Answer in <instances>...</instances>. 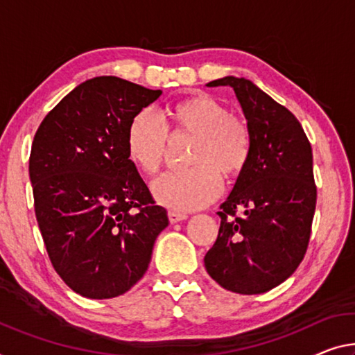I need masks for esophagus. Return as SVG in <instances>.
I'll return each mask as SVG.
<instances>
[{
	"instance_id": "34e87169",
	"label": "esophagus",
	"mask_w": 355,
	"mask_h": 355,
	"mask_svg": "<svg viewBox=\"0 0 355 355\" xmlns=\"http://www.w3.org/2000/svg\"><path fill=\"white\" fill-rule=\"evenodd\" d=\"M168 219H170L171 223H178L187 219V216L182 214V212H176V211H170L168 212Z\"/></svg>"
}]
</instances>
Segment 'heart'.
Listing matches in <instances>:
<instances>
[{"instance_id": "obj_1", "label": "heart", "mask_w": 355, "mask_h": 355, "mask_svg": "<svg viewBox=\"0 0 355 355\" xmlns=\"http://www.w3.org/2000/svg\"><path fill=\"white\" fill-rule=\"evenodd\" d=\"M174 135L193 136L187 171L168 173L152 184V195L160 205L176 211H195L214 201L220 193V174L239 176L250 155L246 125L214 98L195 95L170 109ZM168 128L165 122L143 109L127 130L130 160L146 174H157L165 160Z\"/></svg>"}]
</instances>
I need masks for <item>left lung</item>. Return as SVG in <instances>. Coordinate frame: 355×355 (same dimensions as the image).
I'll use <instances>...</instances> for the list:
<instances>
[{
  "label": "left lung",
  "mask_w": 355,
  "mask_h": 355,
  "mask_svg": "<svg viewBox=\"0 0 355 355\" xmlns=\"http://www.w3.org/2000/svg\"><path fill=\"white\" fill-rule=\"evenodd\" d=\"M232 87L248 121L246 168L217 212L220 228L205 255L208 275L227 291H271L306 254L318 190L313 150L297 117L244 78L212 80Z\"/></svg>",
  "instance_id": "8db88e82"
}]
</instances>
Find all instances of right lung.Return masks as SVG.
I'll return each instance as SVG.
<instances>
[{
	"label": "right lung",
	"mask_w": 355,
	"mask_h": 355,
	"mask_svg": "<svg viewBox=\"0 0 355 355\" xmlns=\"http://www.w3.org/2000/svg\"><path fill=\"white\" fill-rule=\"evenodd\" d=\"M162 95L116 76L79 84L41 122L30 154L49 259L85 298H114L147 271L168 227L127 152L132 119Z\"/></svg>",
	"instance_id": "1"
}]
</instances>
